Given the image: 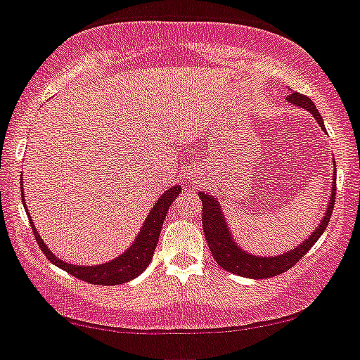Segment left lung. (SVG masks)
Here are the masks:
<instances>
[{"label":"left lung","instance_id":"left-lung-1","mask_svg":"<svg viewBox=\"0 0 360 360\" xmlns=\"http://www.w3.org/2000/svg\"><path fill=\"white\" fill-rule=\"evenodd\" d=\"M286 100L291 105H297V107L305 108L309 113H312V117L316 119V122L319 124L324 129L323 117H321L319 110L316 108L314 101L310 98L304 96L300 93H295L291 91V94ZM333 167H336L335 160H333ZM335 170V169H333ZM336 174L333 172V184H331V196L330 202H328L326 212H324L323 219L317 224V228L314 229L312 234H309V238L305 241H302L297 248H291L288 252L281 253V255L274 257H262L255 255V253H250L247 250H243L234 240L233 233H231L228 222H226L224 214H222L221 203L217 202L215 196L209 195V193L200 191L198 196L202 198V224H203V233H205L207 245H209L212 255H214L215 262L222 267L224 271L233 272V274L243 276V278L250 279H266L272 278V276H278L281 272L291 269L310 248L314 247L317 240L321 238V234L324 233V229L330 224V217L333 214V207H335V198H336Z\"/></svg>","mask_w":360,"mask_h":360}]
</instances>
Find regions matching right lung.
I'll list each match as a JSON object with an SVG mask.
<instances>
[{"label": "right lung", "mask_w": 360, "mask_h": 360, "mask_svg": "<svg viewBox=\"0 0 360 360\" xmlns=\"http://www.w3.org/2000/svg\"><path fill=\"white\" fill-rule=\"evenodd\" d=\"M20 191H22V203H24V209L27 212V217L30 221V214L27 210L24 200V184L20 179ZM181 193V186L169 188L164 191V195L157 200V203L153 205V209L150 210L148 217H146L145 224L139 229L136 240L129 245V248L126 252L120 253L119 257L110 260V262L98 264V266H75V264H69L65 260H62L60 257H56L50 248L46 247V243L43 241L41 234L37 233L36 226L30 221L32 226V233L36 236L37 245L43 250V253L46 255V259L50 260L53 266L60 267L74 278L81 279V281L91 283V285H100V286H112V285H122V283L131 281V279L138 278L146 267L150 266L151 257H153L155 248H157L158 238H160V229L162 224L165 221V215H167L169 207L172 205L174 200L177 198V195Z\"/></svg>", "instance_id": "1"}]
</instances>
